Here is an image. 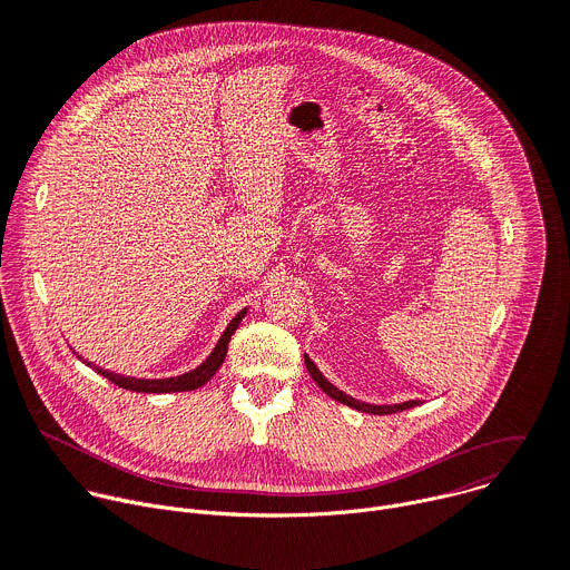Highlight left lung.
Instances as JSON below:
<instances>
[{
  "label": "left lung",
  "instance_id": "8db88e82",
  "mask_svg": "<svg viewBox=\"0 0 570 570\" xmlns=\"http://www.w3.org/2000/svg\"><path fill=\"white\" fill-rule=\"evenodd\" d=\"M304 363H306L308 374L313 376V381L320 385V390H322L324 394L336 399V401H341V403H345V405H350V409H354V411L370 413V415H390V413L409 411V409H415V405H420V399H411V401H403V403H381V405L367 403V401H361V399H354V396L345 394L343 390H338L330 379H324V374L317 370V365H315L306 354H304Z\"/></svg>",
  "mask_w": 570,
  "mask_h": 570
}]
</instances>
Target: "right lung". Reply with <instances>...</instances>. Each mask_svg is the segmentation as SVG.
Masks as SVG:
<instances>
[{
	"label": "right lung",
	"mask_w": 570,
	"mask_h": 570,
	"mask_svg": "<svg viewBox=\"0 0 570 570\" xmlns=\"http://www.w3.org/2000/svg\"><path fill=\"white\" fill-rule=\"evenodd\" d=\"M246 313H248V308H240V311L229 320V324L225 327V332L220 334L218 343L214 345L212 354H209V356H207L198 367H194L191 372H185V374H180V376H169V379H135V376H124V374L108 372V370L97 367V365L92 367L88 361H83V363H88L95 372H99L101 376H106L108 381H112L115 385H119V387H124V390L146 392V394L189 392V390H196V387L205 385V383H207V381L218 372V367L223 365V361H225V356H227L229 338H232V334L236 332V327L240 324V320L246 317Z\"/></svg>",
	"instance_id": "right-lung-1"
}]
</instances>
